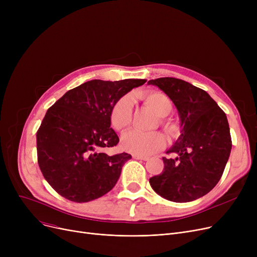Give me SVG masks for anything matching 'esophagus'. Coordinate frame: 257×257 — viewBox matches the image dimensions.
I'll return each instance as SVG.
<instances>
[{
	"label": "esophagus",
	"mask_w": 257,
	"mask_h": 257,
	"mask_svg": "<svg viewBox=\"0 0 257 257\" xmlns=\"http://www.w3.org/2000/svg\"><path fill=\"white\" fill-rule=\"evenodd\" d=\"M132 157L134 159H140V160H148V159H149V157H148V156H142V155H136V154L132 155Z\"/></svg>",
	"instance_id": "34e87169"
}]
</instances>
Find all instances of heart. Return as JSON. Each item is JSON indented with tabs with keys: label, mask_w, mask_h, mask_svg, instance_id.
I'll list each match as a JSON object with an SVG mask.
<instances>
[{
	"label": "heart",
	"mask_w": 257,
	"mask_h": 257,
	"mask_svg": "<svg viewBox=\"0 0 257 257\" xmlns=\"http://www.w3.org/2000/svg\"><path fill=\"white\" fill-rule=\"evenodd\" d=\"M138 98L146 105L151 107L159 116V124L168 133L172 134L176 130L175 120L168 116L173 109V102L166 93L151 90L138 94ZM132 121V100L129 96L118 99L110 110V124L116 131H124ZM121 146L124 149L136 155H150L166 146V139L160 132L145 133L141 131H129L123 136Z\"/></svg>",
	"instance_id": "b5f03b06"
}]
</instances>
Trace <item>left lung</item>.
Segmentation results:
<instances>
[{"instance_id": "obj_1", "label": "left lung", "mask_w": 257, "mask_h": 257, "mask_svg": "<svg viewBox=\"0 0 257 257\" xmlns=\"http://www.w3.org/2000/svg\"><path fill=\"white\" fill-rule=\"evenodd\" d=\"M164 90L176 106L181 136L167 153L164 171L150 178L153 190L173 202L203 197L217 185L231 151V137L225 112L209 94L181 79L165 77L148 81Z\"/></svg>"}]
</instances>
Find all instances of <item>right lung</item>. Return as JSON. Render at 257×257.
<instances>
[{
	"label": "right lung",
	"instance_id": "1",
	"mask_svg": "<svg viewBox=\"0 0 257 257\" xmlns=\"http://www.w3.org/2000/svg\"><path fill=\"white\" fill-rule=\"evenodd\" d=\"M146 81H87L49 108L36 133L37 161L45 179L60 196L82 203L112 190L131 155L109 156L102 151L119 142L110 128V110Z\"/></svg>",
	"mask_w": 257,
	"mask_h": 257
}]
</instances>
